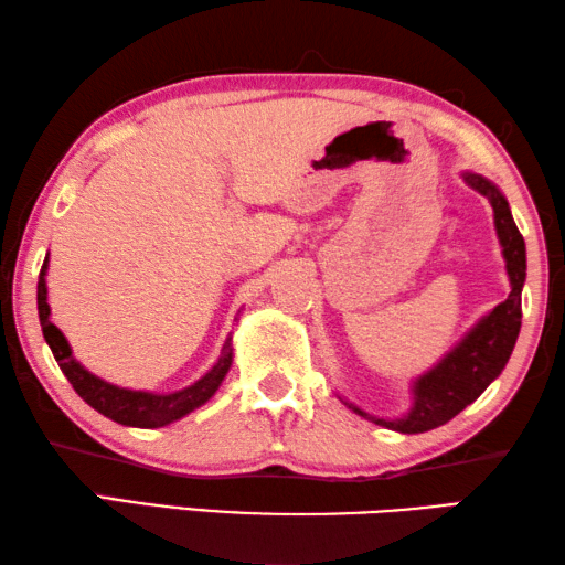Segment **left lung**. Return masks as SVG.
<instances>
[{
	"mask_svg": "<svg viewBox=\"0 0 565 565\" xmlns=\"http://www.w3.org/2000/svg\"><path fill=\"white\" fill-rule=\"evenodd\" d=\"M466 184L483 194L493 206L495 234L503 248L505 274L511 281V294L503 303L476 323L431 371L416 379L414 404L401 418H376L366 411L349 404L359 416L371 418L379 426H386L398 434H424L451 420L456 414L473 404V401L489 388L491 381L501 374L511 359L521 331V291L525 281V244L515 226L509 202L489 179L478 174H463Z\"/></svg>",
	"mask_w": 565,
	"mask_h": 565,
	"instance_id": "1",
	"label": "left lung"
}]
</instances>
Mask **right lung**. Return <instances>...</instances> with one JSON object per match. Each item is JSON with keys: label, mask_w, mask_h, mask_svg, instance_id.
<instances>
[{"label": "right lung", "mask_w": 565, "mask_h": 565, "mask_svg": "<svg viewBox=\"0 0 565 565\" xmlns=\"http://www.w3.org/2000/svg\"><path fill=\"white\" fill-rule=\"evenodd\" d=\"M46 256L40 271V281H36V309H40V323L42 333L50 349L54 353L56 363H60L62 374L70 379L76 394H79L87 404L99 411L111 420H117L121 426H137V428H159L167 424H174L181 416L191 414V411L204 406L209 398L216 394V388L222 386L228 366H232V339H226L222 356L212 366L209 374H204L194 384L174 391V394H149V391H131L119 388L107 381L89 374L79 361L72 356L70 341L64 339V333L50 321V303H46Z\"/></svg>", "instance_id": "1"}]
</instances>
